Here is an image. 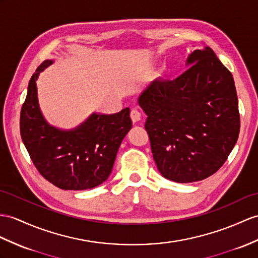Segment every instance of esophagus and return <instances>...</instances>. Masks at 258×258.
Returning <instances> with one entry per match:
<instances>
[{
  "label": "esophagus",
  "mask_w": 258,
  "mask_h": 258,
  "mask_svg": "<svg viewBox=\"0 0 258 258\" xmlns=\"http://www.w3.org/2000/svg\"><path fill=\"white\" fill-rule=\"evenodd\" d=\"M130 117H131V120H133V122H138L141 119V112L135 108L131 110Z\"/></svg>",
  "instance_id": "obj_1"
}]
</instances>
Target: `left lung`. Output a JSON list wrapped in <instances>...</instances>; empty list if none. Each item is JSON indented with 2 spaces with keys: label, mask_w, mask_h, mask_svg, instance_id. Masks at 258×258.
<instances>
[{
  "label": "left lung",
  "mask_w": 258,
  "mask_h": 258,
  "mask_svg": "<svg viewBox=\"0 0 258 258\" xmlns=\"http://www.w3.org/2000/svg\"><path fill=\"white\" fill-rule=\"evenodd\" d=\"M186 66L175 80L153 81L139 97L155 164L176 183L215 174L240 133L234 80L213 50H195Z\"/></svg>",
  "instance_id": "1"
}]
</instances>
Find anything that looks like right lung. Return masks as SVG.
<instances>
[{
    "label": "right lung",
    "instance_id": "right-lung-1",
    "mask_svg": "<svg viewBox=\"0 0 258 258\" xmlns=\"http://www.w3.org/2000/svg\"><path fill=\"white\" fill-rule=\"evenodd\" d=\"M52 62L43 61L29 81L21 110L22 140L34 165L50 183L64 190L91 189L111 173L120 143L133 127L130 109L112 115L94 112L72 130L50 125L39 108L36 80Z\"/></svg>",
    "mask_w": 258,
    "mask_h": 258
}]
</instances>
